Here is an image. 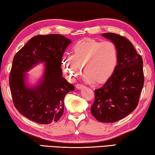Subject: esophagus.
Returning a JSON list of instances; mask_svg holds the SVG:
<instances>
[{
  "label": "esophagus",
  "instance_id": "esophagus-1",
  "mask_svg": "<svg viewBox=\"0 0 155 155\" xmlns=\"http://www.w3.org/2000/svg\"><path fill=\"white\" fill-rule=\"evenodd\" d=\"M84 87V86L83 84H76V88H77V89H81V88H83Z\"/></svg>",
  "mask_w": 155,
  "mask_h": 155
}]
</instances>
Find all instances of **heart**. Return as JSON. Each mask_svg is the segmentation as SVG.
Listing matches in <instances>:
<instances>
[{"label": "heart", "mask_w": 155, "mask_h": 155, "mask_svg": "<svg viewBox=\"0 0 155 155\" xmlns=\"http://www.w3.org/2000/svg\"><path fill=\"white\" fill-rule=\"evenodd\" d=\"M117 62V48L113 42L86 38L74 45L72 55L62 57L61 67L68 79H74L83 67L87 83H101L110 78Z\"/></svg>", "instance_id": "obj_1"}]
</instances>
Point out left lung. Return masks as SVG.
<instances>
[{
	"label": "left lung",
	"instance_id": "obj_1",
	"mask_svg": "<svg viewBox=\"0 0 155 155\" xmlns=\"http://www.w3.org/2000/svg\"><path fill=\"white\" fill-rule=\"evenodd\" d=\"M117 48V64L105 84L94 91L92 115L102 123H114L135 109L144 84L143 58L133 44L117 34L103 33Z\"/></svg>",
	"mask_w": 155,
	"mask_h": 155
}]
</instances>
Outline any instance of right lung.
Masks as SVG:
<instances>
[{
  "label": "right lung",
  "mask_w": 155,
  "mask_h": 155,
  "mask_svg": "<svg viewBox=\"0 0 155 155\" xmlns=\"http://www.w3.org/2000/svg\"><path fill=\"white\" fill-rule=\"evenodd\" d=\"M71 40L58 34L37 35L20 50L13 58L9 76L12 101L23 116L42 124L57 122L63 114L65 95L74 90L62 77L64 52ZM44 64L43 75L31 85L26 73L35 65Z\"/></svg>",
  "instance_id": "add662e5"
}]
</instances>
